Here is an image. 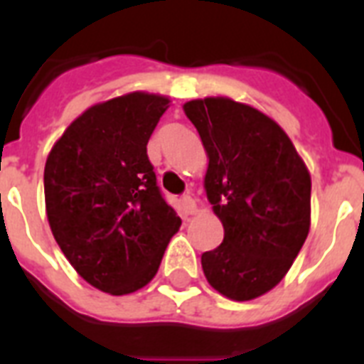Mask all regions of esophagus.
Instances as JSON below:
<instances>
[{"label":"esophagus","mask_w":364,"mask_h":364,"mask_svg":"<svg viewBox=\"0 0 364 364\" xmlns=\"http://www.w3.org/2000/svg\"><path fill=\"white\" fill-rule=\"evenodd\" d=\"M181 204L183 211H185L187 215H196V213H198V205H196V200H194L193 196H183Z\"/></svg>","instance_id":"34e87169"}]
</instances>
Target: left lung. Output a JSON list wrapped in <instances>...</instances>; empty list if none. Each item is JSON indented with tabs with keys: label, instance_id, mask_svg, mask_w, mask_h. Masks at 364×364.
Instances as JSON below:
<instances>
[{
	"label": "left lung",
	"instance_id": "obj_1",
	"mask_svg": "<svg viewBox=\"0 0 364 364\" xmlns=\"http://www.w3.org/2000/svg\"><path fill=\"white\" fill-rule=\"evenodd\" d=\"M183 111L208 154L204 188L225 228L221 245L202 255L205 279L230 300L259 299L310 232V171L282 126L253 105L210 96Z\"/></svg>",
	"mask_w": 364,
	"mask_h": 364
}]
</instances>
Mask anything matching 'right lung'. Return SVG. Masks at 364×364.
I'll return each mask as SVG.
<instances>
[{"label":"right lung","mask_w":364,"mask_h":364,"mask_svg":"<svg viewBox=\"0 0 364 364\" xmlns=\"http://www.w3.org/2000/svg\"><path fill=\"white\" fill-rule=\"evenodd\" d=\"M170 107L162 94H122L90 105L45 162V210L75 272L104 293L145 287L181 219L166 204L147 143Z\"/></svg>","instance_id":"right-lung-1"}]
</instances>
